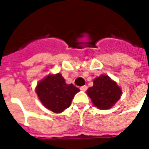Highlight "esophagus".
Wrapping results in <instances>:
<instances>
[{"label":"esophagus","instance_id":"obj_1","mask_svg":"<svg viewBox=\"0 0 149 149\" xmlns=\"http://www.w3.org/2000/svg\"><path fill=\"white\" fill-rule=\"evenodd\" d=\"M88 89V87L86 85H84V86H81V91H86Z\"/></svg>","mask_w":149,"mask_h":149}]
</instances>
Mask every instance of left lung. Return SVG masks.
Instances as JSON below:
<instances>
[{
  "label": "left lung",
  "mask_w": 149,
  "mask_h": 149,
  "mask_svg": "<svg viewBox=\"0 0 149 149\" xmlns=\"http://www.w3.org/2000/svg\"><path fill=\"white\" fill-rule=\"evenodd\" d=\"M93 103L100 109H108L120 98L121 89L107 75H101L93 81V86L87 90Z\"/></svg>",
  "instance_id": "obj_1"
}]
</instances>
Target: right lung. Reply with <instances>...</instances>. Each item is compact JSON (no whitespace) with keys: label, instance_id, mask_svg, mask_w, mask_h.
Returning a JSON list of instances; mask_svg holds the SVG:
<instances>
[{"label":"right lung","instance_id":"1","mask_svg":"<svg viewBox=\"0 0 149 149\" xmlns=\"http://www.w3.org/2000/svg\"><path fill=\"white\" fill-rule=\"evenodd\" d=\"M80 89L72 84H67L61 74L49 75L38 83L37 94L41 103L53 112H61L71 104Z\"/></svg>","mask_w":149,"mask_h":149}]
</instances>
